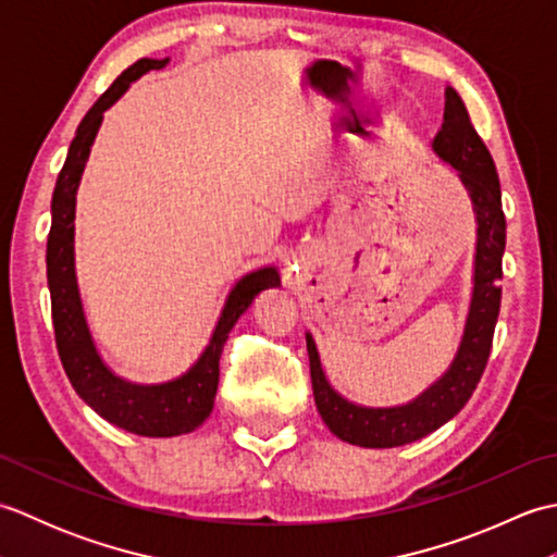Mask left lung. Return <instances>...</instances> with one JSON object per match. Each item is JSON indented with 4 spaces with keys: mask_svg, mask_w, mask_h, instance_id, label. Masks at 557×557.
I'll use <instances>...</instances> for the list:
<instances>
[{
    "mask_svg": "<svg viewBox=\"0 0 557 557\" xmlns=\"http://www.w3.org/2000/svg\"><path fill=\"white\" fill-rule=\"evenodd\" d=\"M433 148L443 160L459 170L461 182L469 188L471 203L476 210L479 242H476V275L474 299L467 318L461 347L449 371L433 387L405 407L366 409L339 397L318 359L311 335H306L311 361V383L318 413L339 441L361 447H397L433 433L447 423L467 405L481 381L491 357L495 323L500 313V280L505 251V212L500 200V182L491 152L476 128L471 126L465 102L453 88H445L443 126L435 134Z\"/></svg>",
    "mask_w": 557,
    "mask_h": 557,
    "instance_id": "left-lung-1",
    "label": "left lung"
}]
</instances>
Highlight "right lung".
<instances>
[{
	"instance_id": "obj_1",
	"label": "right lung",
	"mask_w": 557,
	"mask_h": 557,
	"mask_svg": "<svg viewBox=\"0 0 557 557\" xmlns=\"http://www.w3.org/2000/svg\"><path fill=\"white\" fill-rule=\"evenodd\" d=\"M168 59H138L112 86L102 92L76 128L69 156L57 176L52 194V227L47 234V285L52 299V325L59 359L78 397L96 409L102 419L120 429L146 437H172L198 429L215 401L220 381L222 347L239 315L251 306L258 292L280 285L275 268L256 270L246 275L230 294L220 323L203 357L191 371L164 385H134L116 377L92 347L74 275V208L76 186L86 168L92 138L98 134L102 112L122 98L128 83L150 69H162Z\"/></svg>"
}]
</instances>
